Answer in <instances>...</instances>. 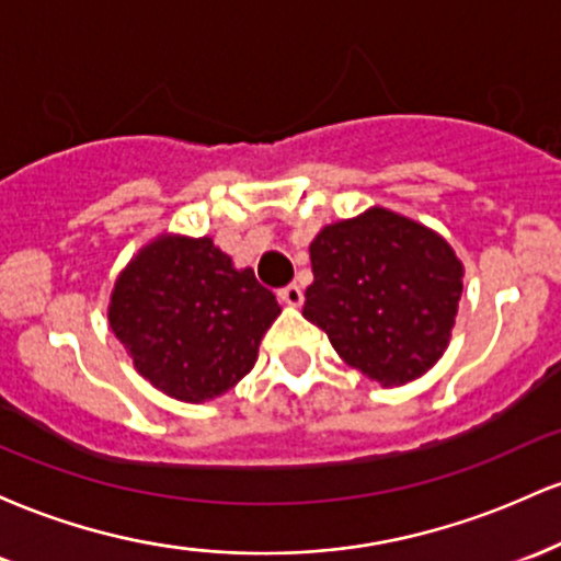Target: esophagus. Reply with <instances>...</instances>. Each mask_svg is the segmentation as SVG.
I'll list each match as a JSON object with an SVG mask.
<instances>
[{
	"label": "esophagus",
	"mask_w": 561,
	"mask_h": 561,
	"mask_svg": "<svg viewBox=\"0 0 561 561\" xmlns=\"http://www.w3.org/2000/svg\"><path fill=\"white\" fill-rule=\"evenodd\" d=\"M276 295H279V300L285 302V306H300V302H302V289L298 285L282 287Z\"/></svg>",
	"instance_id": "1"
}]
</instances>
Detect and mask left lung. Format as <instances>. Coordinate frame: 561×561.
Listing matches in <instances>:
<instances>
[{"label":"left lung","instance_id":"8db88e82","mask_svg":"<svg viewBox=\"0 0 561 561\" xmlns=\"http://www.w3.org/2000/svg\"><path fill=\"white\" fill-rule=\"evenodd\" d=\"M302 317L345 364L382 385L422 377L446 351L461 298V263L422 224L371 208L321 229Z\"/></svg>","mask_w":561,"mask_h":561}]
</instances>
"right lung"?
Segmentation results:
<instances>
[{
    "label": "right lung",
    "instance_id": "1",
    "mask_svg": "<svg viewBox=\"0 0 561 561\" xmlns=\"http://www.w3.org/2000/svg\"><path fill=\"white\" fill-rule=\"evenodd\" d=\"M279 311L253 268L237 272L214 240L160 237L118 276L107 319L141 377L197 403L253 369Z\"/></svg>",
    "mask_w": 561,
    "mask_h": 561
}]
</instances>
